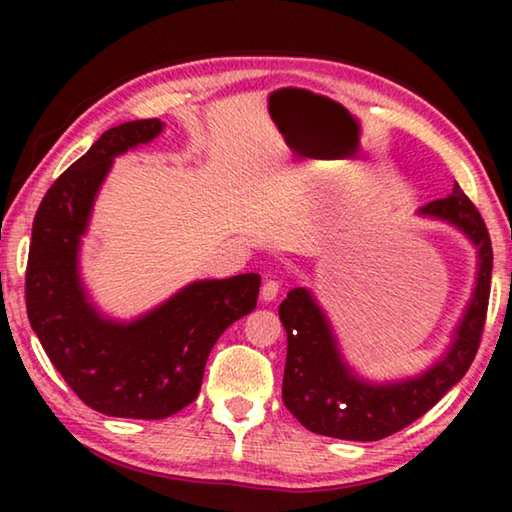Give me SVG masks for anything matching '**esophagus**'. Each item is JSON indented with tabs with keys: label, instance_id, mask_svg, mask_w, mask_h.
<instances>
[{
	"label": "esophagus",
	"instance_id": "esophagus-1",
	"mask_svg": "<svg viewBox=\"0 0 512 512\" xmlns=\"http://www.w3.org/2000/svg\"><path fill=\"white\" fill-rule=\"evenodd\" d=\"M277 291H280V282L277 280H266L262 287V300L264 302H273L277 298Z\"/></svg>",
	"mask_w": 512,
	"mask_h": 512
}]
</instances>
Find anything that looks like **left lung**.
Wrapping results in <instances>:
<instances>
[{
    "instance_id": "left-lung-1",
    "label": "left lung",
    "mask_w": 512,
    "mask_h": 512,
    "mask_svg": "<svg viewBox=\"0 0 512 512\" xmlns=\"http://www.w3.org/2000/svg\"><path fill=\"white\" fill-rule=\"evenodd\" d=\"M418 214L461 230L479 259L472 298L454 327L452 343L420 375L370 381L345 361L334 327L314 293L305 287L291 289L280 305V320L287 329L282 400L309 431L359 443L391 436L443 400L474 361L490 298L492 246L488 228L458 185L447 198L420 207Z\"/></svg>"
}]
</instances>
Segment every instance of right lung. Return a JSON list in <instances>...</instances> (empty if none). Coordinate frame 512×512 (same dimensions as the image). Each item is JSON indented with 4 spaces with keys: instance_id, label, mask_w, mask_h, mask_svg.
Listing matches in <instances>:
<instances>
[{
    "instance_id": "add662e5",
    "label": "right lung",
    "mask_w": 512,
    "mask_h": 512,
    "mask_svg": "<svg viewBox=\"0 0 512 512\" xmlns=\"http://www.w3.org/2000/svg\"><path fill=\"white\" fill-rule=\"evenodd\" d=\"M160 119L103 133L60 176L33 219L27 314L69 388L112 418L162 420L196 400L214 343L255 309L262 277L196 280L133 320L103 314L81 277V244L94 201L117 155L153 142Z\"/></svg>"
}]
</instances>
